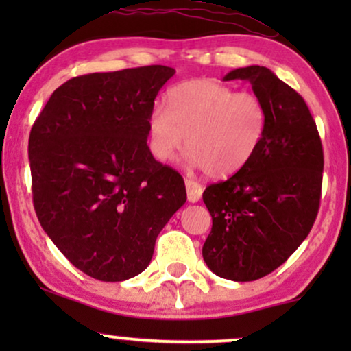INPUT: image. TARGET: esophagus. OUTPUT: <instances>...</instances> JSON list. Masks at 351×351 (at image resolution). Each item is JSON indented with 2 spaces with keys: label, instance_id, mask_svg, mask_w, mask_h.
Here are the masks:
<instances>
[{
  "label": "esophagus",
  "instance_id": "esophagus-1",
  "mask_svg": "<svg viewBox=\"0 0 351 351\" xmlns=\"http://www.w3.org/2000/svg\"><path fill=\"white\" fill-rule=\"evenodd\" d=\"M185 186H186V196H189L190 203H196V201H199L201 195H203V185L191 179H186Z\"/></svg>",
  "mask_w": 351,
  "mask_h": 351
}]
</instances>
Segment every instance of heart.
<instances>
[{
    "instance_id": "b5f03b06",
    "label": "heart",
    "mask_w": 351,
    "mask_h": 351,
    "mask_svg": "<svg viewBox=\"0 0 351 351\" xmlns=\"http://www.w3.org/2000/svg\"><path fill=\"white\" fill-rule=\"evenodd\" d=\"M268 112L252 93H237L213 80L176 84L166 94V108L155 107L147 119L148 148L166 162L185 145L186 162L203 167L213 179L241 171L261 147Z\"/></svg>"
}]
</instances>
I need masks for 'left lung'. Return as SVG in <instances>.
<instances>
[{
  "label": "left lung",
  "instance_id": "obj_1",
  "mask_svg": "<svg viewBox=\"0 0 351 351\" xmlns=\"http://www.w3.org/2000/svg\"><path fill=\"white\" fill-rule=\"evenodd\" d=\"M223 80L249 81L268 112L252 160L203 193L213 217L203 246L206 265L243 282L276 270L308 237L319 209L324 155L304 97L271 70L251 65Z\"/></svg>",
  "mask_w": 351,
  "mask_h": 351
}]
</instances>
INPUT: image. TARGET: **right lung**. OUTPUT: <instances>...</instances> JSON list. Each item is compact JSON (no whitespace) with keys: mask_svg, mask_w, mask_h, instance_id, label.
<instances>
[{"mask_svg":"<svg viewBox=\"0 0 351 351\" xmlns=\"http://www.w3.org/2000/svg\"><path fill=\"white\" fill-rule=\"evenodd\" d=\"M165 65L75 76L28 138L33 206L59 251L86 275L124 281L148 267L162 227L186 201L182 176L147 145Z\"/></svg>","mask_w":351,"mask_h":351,"instance_id":"obj_1","label":"right lung"}]
</instances>
